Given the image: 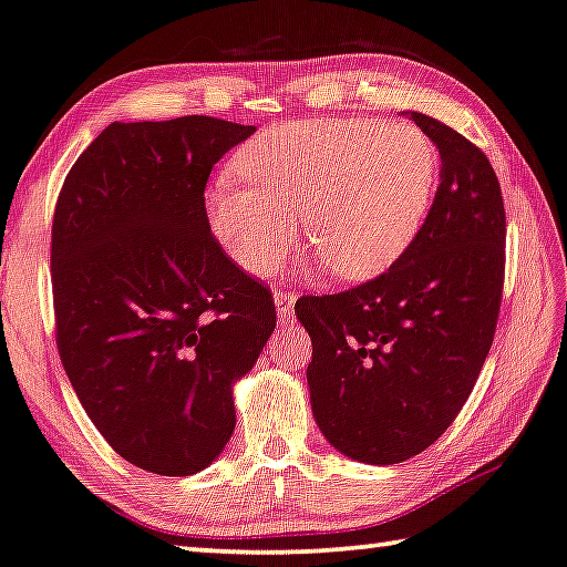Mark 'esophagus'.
I'll return each instance as SVG.
<instances>
[{
    "mask_svg": "<svg viewBox=\"0 0 567 567\" xmlns=\"http://www.w3.org/2000/svg\"><path fill=\"white\" fill-rule=\"evenodd\" d=\"M295 300H298L295 290H285V287H277V290H275V306H277V316H280V320H290V316L295 312Z\"/></svg>",
    "mask_w": 567,
    "mask_h": 567,
    "instance_id": "34e87169",
    "label": "esophagus"
}]
</instances>
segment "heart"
Returning a JSON list of instances; mask_svg holds the SVG:
<instances>
[{
	"label": "heart",
	"instance_id": "1",
	"mask_svg": "<svg viewBox=\"0 0 567 567\" xmlns=\"http://www.w3.org/2000/svg\"><path fill=\"white\" fill-rule=\"evenodd\" d=\"M247 183L206 196L210 234L244 272L267 275L298 239L336 277L367 280L400 257L425 214L437 152L417 126L367 116L285 124L236 157Z\"/></svg>",
	"mask_w": 567,
	"mask_h": 567
}]
</instances>
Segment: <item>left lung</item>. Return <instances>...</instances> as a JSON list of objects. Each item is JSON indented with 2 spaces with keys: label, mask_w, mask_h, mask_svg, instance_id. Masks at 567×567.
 Instances as JSON below:
<instances>
[{
  "label": "left lung",
  "mask_w": 567,
  "mask_h": 567,
  "mask_svg": "<svg viewBox=\"0 0 567 567\" xmlns=\"http://www.w3.org/2000/svg\"><path fill=\"white\" fill-rule=\"evenodd\" d=\"M410 120L441 155L425 224L374 280L295 302L312 341V417L328 443L371 466L422 453L458 417L504 292L506 214L492 163L433 116Z\"/></svg>",
  "instance_id": "1"
}]
</instances>
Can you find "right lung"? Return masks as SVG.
I'll list each match as a JSON object with an SVG mask.
<instances>
[{"label": "right lung", "mask_w": 567, "mask_h": 567, "mask_svg": "<svg viewBox=\"0 0 567 567\" xmlns=\"http://www.w3.org/2000/svg\"><path fill=\"white\" fill-rule=\"evenodd\" d=\"M255 126L109 124L55 203V343L106 443L159 476L203 471L236 425L231 384L275 331L269 287L210 234L206 183Z\"/></svg>", "instance_id": "right-lung-1"}]
</instances>
